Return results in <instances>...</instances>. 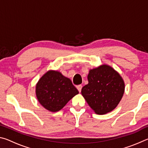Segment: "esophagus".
I'll return each mask as SVG.
<instances>
[{
    "instance_id": "esophagus-1",
    "label": "esophagus",
    "mask_w": 148,
    "mask_h": 148,
    "mask_svg": "<svg viewBox=\"0 0 148 148\" xmlns=\"http://www.w3.org/2000/svg\"><path fill=\"white\" fill-rule=\"evenodd\" d=\"M82 86H78L77 87V90H78L79 92H81V91H82Z\"/></svg>"
}]
</instances>
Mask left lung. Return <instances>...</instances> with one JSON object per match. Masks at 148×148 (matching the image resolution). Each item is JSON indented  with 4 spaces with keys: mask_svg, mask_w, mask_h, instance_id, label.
Instances as JSON below:
<instances>
[{
    "mask_svg": "<svg viewBox=\"0 0 148 148\" xmlns=\"http://www.w3.org/2000/svg\"><path fill=\"white\" fill-rule=\"evenodd\" d=\"M87 79L82 95L95 113L105 114L116 108L125 91L124 81L118 72L102 64L90 70Z\"/></svg>",
    "mask_w": 148,
    "mask_h": 148,
    "instance_id": "1",
    "label": "left lung"
}]
</instances>
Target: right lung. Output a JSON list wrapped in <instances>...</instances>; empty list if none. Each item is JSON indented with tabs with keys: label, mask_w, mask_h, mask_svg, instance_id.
Returning <instances> with one entry per match:
<instances>
[{
	"label": "right lung",
	"mask_w": 148,
	"mask_h": 148,
	"mask_svg": "<svg viewBox=\"0 0 148 148\" xmlns=\"http://www.w3.org/2000/svg\"><path fill=\"white\" fill-rule=\"evenodd\" d=\"M78 93L71 80L59 71H47L36 86V95L40 104L53 112L61 110Z\"/></svg>",
	"instance_id": "1"
}]
</instances>
